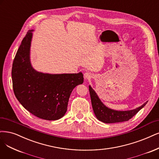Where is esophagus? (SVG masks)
<instances>
[{"mask_svg": "<svg viewBox=\"0 0 159 159\" xmlns=\"http://www.w3.org/2000/svg\"><path fill=\"white\" fill-rule=\"evenodd\" d=\"M92 78V74L89 72H86L84 74V78L85 80H89Z\"/></svg>", "mask_w": 159, "mask_h": 159, "instance_id": "esophagus-1", "label": "esophagus"}]
</instances>
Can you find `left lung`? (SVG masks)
Here are the masks:
<instances>
[{
  "label": "left lung",
  "mask_w": 159,
  "mask_h": 159,
  "mask_svg": "<svg viewBox=\"0 0 159 159\" xmlns=\"http://www.w3.org/2000/svg\"><path fill=\"white\" fill-rule=\"evenodd\" d=\"M89 90L90 93L93 110L94 111L95 116L99 121L107 124L128 121L129 119L135 116L142 108H143L148 102H145L143 105L133 109V110L124 111H116L108 108L104 105L91 85L89 86Z\"/></svg>",
  "instance_id": "left-lung-1"
}]
</instances>
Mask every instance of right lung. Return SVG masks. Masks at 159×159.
I'll return each instance as SVG.
<instances>
[{
	"instance_id": "obj_1",
	"label": "right lung",
	"mask_w": 159,
	"mask_h": 159,
	"mask_svg": "<svg viewBox=\"0 0 159 159\" xmlns=\"http://www.w3.org/2000/svg\"><path fill=\"white\" fill-rule=\"evenodd\" d=\"M33 31L27 33L14 59V93L21 105L34 116L57 120L66 112L71 93L84 83V75L81 72L52 74L35 70L30 61Z\"/></svg>"
}]
</instances>
